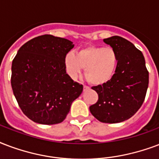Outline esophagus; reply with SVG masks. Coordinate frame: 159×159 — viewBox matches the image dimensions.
I'll return each instance as SVG.
<instances>
[{"mask_svg":"<svg viewBox=\"0 0 159 159\" xmlns=\"http://www.w3.org/2000/svg\"><path fill=\"white\" fill-rule=\"evenodd\" d=\"M88 89H89V87L86 86V85H84V86H83V91H88Z\"/></svg>","mask_w":159,"mask_h":159,"instance_id":"obj_1","label":"esophagus"}]
</instances>
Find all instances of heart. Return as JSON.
I'll return each instance as SVG.
<instances>
[{"label": "heart", "instance_id": "b5f03b06", "mask_svg": "<svg viewBox=\"0 0 159 159\" xmlns=\"http://www.w3.org/2000/svg\"><path fill=\"white\" fill-rule=\"evenodd\" d=\"M64 65L72 78H76L84 67V75L88 82L93 85H102L114 74L117 57L111 47L88 46L77 51L76 55L67 53Z\"/></svg>", "mask_w": 159, "mask_h": 159}]
</instances>
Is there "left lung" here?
Wrapping results in <instances>:
<instances>
[{
  "mask_svg": "<svg viewBox=\"0 0 159 159\" xmlns=\"http://www.w3.org/2000/svg\"><path fill=\"white\" fill-rule=\"evenodd\" d=\"M103 42L115 51L117 65L108 82L92 88L98 94V101L89 109L102 123H121L133 117L143 102L148 71L143 53L132 42L118 36Z\"/></svg>",
  "mask_w": 159,
  "mask_h": 159,
  "instance_id": "8db88e82",
  "label": "left lung"
}]
</instances>
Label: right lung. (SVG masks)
Segmentation results:
<instances>
[{
    "mask_svg": "<svg viewBox=\"0 0 159 159\" xmlns=\"http://www.w3.org/2000/svg\"><path fill=\"white\" fill-rule=\"evenodd\" d=\"M73 42L52 35L30 40L12 61L11 88L23 113L45 125L60 123L83 86L66 74L64 58Z\"/></svg>",
    "mask_w": 159,
    "mask_h": 159,
    "instance_id": "add662e5",
    "label": "right lung"
}]
</instances>
